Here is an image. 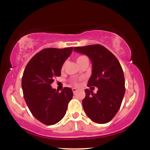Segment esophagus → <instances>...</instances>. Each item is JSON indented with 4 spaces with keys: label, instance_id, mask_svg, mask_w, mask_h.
I'll return each instance as SVG.
<instances>
[{
    "label": "esophagus",
    "instance_id": "obj_1",
    "mask_svg": "<svg viewBox=\"0 0 150 150\" xmlns=\"http://www.w3.org/2000/svg\"><path fill=\"white\" fill-rule=\"evenodd\" d=\"M73 92L74 94H75V93L77 92V89H75V88H73Z\"/></svg>",
    "mask_w": 150,
    "mask_h": 150
}]
</instances>
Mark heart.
<instances>
[{"label": "heart", "instance_id": "heart-1", "mask_svg": "<svg viewBox=\"0 0 150 150\" xmlns=\"http://www.w3.org/2000/svg\"><path fill=\"white\" fill-rule=\"evenodd\" d=\"M85 56H78V57L77 58V62H79V61H80V60H82V58H85ZM63 66H64V65H63ZM74 83H75V85H77V82H74Z\"/></svg>", "mask_w": 150, "mask_h": 150}]
</instances>
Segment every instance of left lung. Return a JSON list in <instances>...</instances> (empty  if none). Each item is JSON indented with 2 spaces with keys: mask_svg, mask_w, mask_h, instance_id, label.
Listing matches in <instances>:
<instances>
[{
  "mask_svg": "<svg viewBox=\"0 0 150 150\" xmlns=\"http://www.w3.org/2000/svg\"><path fill=\"white\" fill-rule=\"evenodd\" d=\"M87 55L92 63V73L88 87H97L96 94L85 89L82 106L92 121L104 124L109 122L118 111L124 97L125 78L119 61L110 51L100 44L73 48Z\"/></svg>",
  "mask_w": 150,
  "mask_h": 150,
  "instance_id": "obj_1",
  "label": "left lung"
}]
</instances>
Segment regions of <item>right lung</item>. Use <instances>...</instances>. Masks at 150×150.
Returning a JSON list of instances; mask_svg holds the SVG:
<instances>
[{
    "label": "right lung",
    "mask_w": 150,
    "mask_h": 150,
    "mask_svg": "<svg viewBox=\"0 0 150 150\" xmlns=\"http://www.w3.org/2000/svg\"><path fill=\"white\" fill-rule=\"evenodd\" d=\"M72 51L73 47L43 49L31 58L24 71L22 88L26 104L32 114L45 125L59 122L73 98L70 87L59 92L51 86L55 77L61 76L62 65Z\"/></svg>",
    "instance_id": "1"
}]
</instances>
